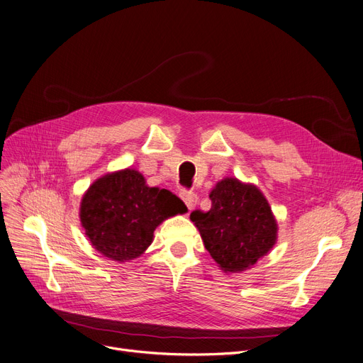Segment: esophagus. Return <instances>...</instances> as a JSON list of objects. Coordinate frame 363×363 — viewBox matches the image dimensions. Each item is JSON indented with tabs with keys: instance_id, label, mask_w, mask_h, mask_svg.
<instances>
[{
	"instance_id": "obj_1",
	"label": "esophagus",
	"mask_w": 363,
	"mask_h": 363,
	"mask_svg": "<svg viewBox=\"0 0 363 363\" xmlns=\"http://www.w3.org/2000/svg\"><path fill=\"white\" fill-rule=\"evenodd\" d=\"M180 198L184 201V203L187 205L189 210H194L195 206H196V203H198V196H196V194L184 191V189L180 192Z\"/></svg>"
}]
</instances>
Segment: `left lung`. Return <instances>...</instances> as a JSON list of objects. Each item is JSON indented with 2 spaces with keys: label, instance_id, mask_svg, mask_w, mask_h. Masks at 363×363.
<instances>
[{
  "label": "left lung",
  "instance_id": "left-lung-1",
  "mask_svg": "<svg viewBox=\"0 0 363 363\" xmlns=\"http://www.w3.org/2000/svg\"><path fill=\"white\" fill-rule=\"evenodd\" d=\"M211 208L195 210L191 220L203 245L224 273L250 269L278 239V223L260 189L226 177L210 194Z\"/></svg>",
  "mask_w": 363,
  "mask_h": 363
}]
</instances>
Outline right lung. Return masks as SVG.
<instances>
[{
    "label": "right lung",
    "instance_id": "1",
    "mask_svg": "<svg viewBox=\"0 0 363 363\" xmlns=\"http://www.w3.org/2000/svg\"><path fill=\"white\" fill-rule=\"evenodd\" d=\"M186 205L167 189L149 187L139 171L125 168L97 179L84 194L81 226L90 244L113 262L140 257L153 240L160 224Z\"/></svg>",
    "mask_w": 363,
    "mask_h": 363
}]
</instances>
